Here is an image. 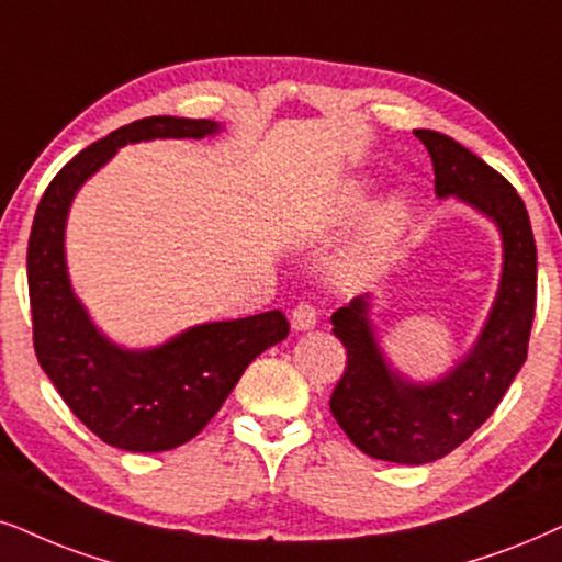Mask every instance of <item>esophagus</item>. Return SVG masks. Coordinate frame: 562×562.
I'll return each instance as SVG.
<instances>
[{
  "label": "esophagus",
  "mask_w": 562,
  "mask_h": 562,
  "mask_svg": "<svg viewBox=\"0 0 562 562\" xmlns=\"http://www.w3.org/2000/svg\"><path fill=\"white\" fill-rule=\"evenodd\" d=\"M318 322V314H316V305L311 301H301L293 308V326L297 331H305V329H314Z\"/></svg>",
  "instance_id": "obj_1"
}]
</instances>
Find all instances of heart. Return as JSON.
Segmentation results:
<instances>
[{
  "label": "heart",
  "mask_w": 562,
  "mask_h": 562,
  "mask_svg": "<svg viewBox=\"0 0 562 562\" xmlns=\"http://www.w3.org/2000/svg\"><path fill=\"white\" fill-rule=\"evenodd\" d=\"M345 207L350 212L363 207V191L350 189V194H347V199H345ZM402 217H404L402 204L400 202H389L386 207H383L379 215H375V233H379L375 238H383V236H389V233H394V228L400 225ZM373 261H375L373 254H363L360 259H355V265L350 267V277H355V280H363V277L373 269Z\"/></svg>",
  "instance_id": "b5f03b06"
}]
</instances>
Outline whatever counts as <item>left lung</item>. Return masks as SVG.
<instances>
[{
	"instance_id": "1",
	"label": "left lung",
	"mask_w": 562,
	"mask_h": 562,
	"mask_svg": "<svg viewBox=\"0 0 562 562\" xmlns=\"http://www.w3.org/2000/svg\"><path fill=\"white\" fill-rule=\"evenodd\" d=\"M430 153L438 196H459L498 223L503 277L474 350L430 386L407 383L389 368L368 322V295L331 316L347 350L329 407L360 451L396 464H428L464 443L493 415L529 350L537 303V246L524 199L485 160L440 132L417 130Z\"/></svg>"
}]
</instances>
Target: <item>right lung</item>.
<instances>
[{"instance_id":"add662e5","label":"right lung","mask_w":562,"mask_h":562,"mask_svg":"<svg viewBox=\"0 0 562 562\" xmlns=\"http://www.w3.org/2000/svg\"><path fill=\"white\" fill-rule=\"evenodd\" d=\"M210 119L150 116L92 142L48 183L27 240L35 358L85 428L124 451H170L202 432L257 355L288 337L282 311L202 324L158 350L130 352L90 324L69 288L64 223L75 191L126 142L207 137Z\"/></svg>"}]
</instances>
